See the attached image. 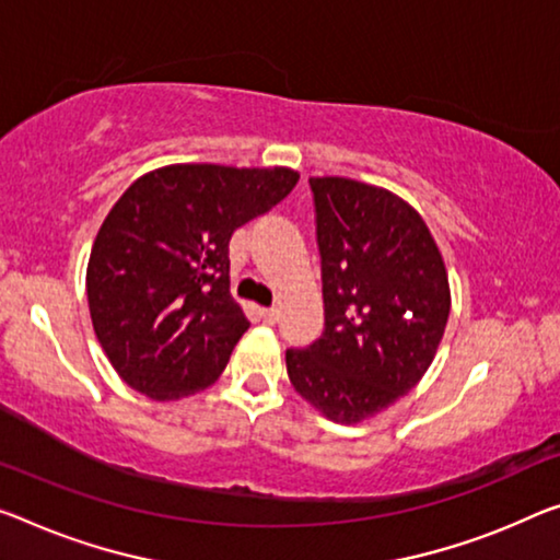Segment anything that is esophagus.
<instances>
[{
  "mask_svg": "<svg viewBox=\"0 0 560 560\" xmlns=\"http://www.w3.org/2000/svg\"><path fill=\"white\" fill-rule=\"evenodd\" d=\"M260 317L265 323H278V317H280V310L278 307H265V310H260Z\"/></svg>",
  "mask_w": 560,
  "mask_h": 560,
  "instance_id": "1",
  "label": "esophagus"
}]
</instances>
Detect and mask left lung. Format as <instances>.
<instances>
[{"instance_id":"1","label":"left lung","mask_w":560,"mask_h":560,"mask_svg":"<svg viewBox=\"0 0 560 560\" xmlns=\"http://www.w3.org/2000/svg\"><path fill=\"white\" fill-rule=\"evenodd\" d=\"M325 328L285 352L292 388L335 423H360L416 388L451 313L448 272L423 218L383 187L310 177Z\"/></svg>"}]
</instances>
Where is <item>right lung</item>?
Listing matches in <instances>:
<instances>
[{"mask_svg":"<svg viewBox=\"0 0 560 560\" xmlns=\"http://www.w3.org/2000/svg\"><path fill=\"white\" fill-rule=\"evenodd\" d=\"M298 179L290 167L170 165L127 187L94 240L88 300L130 388L177 400L218 381L250 328L230 295V237Z\"/></svg>","mask_w":560,"mask_h":560,"instance_id":"obj_1","label":"right lung"}]
</instances>
